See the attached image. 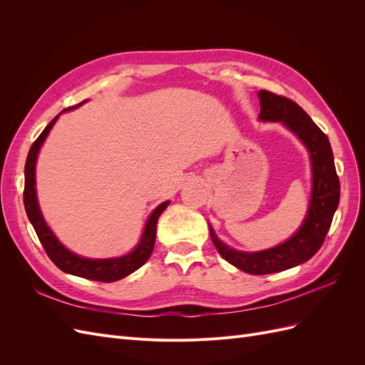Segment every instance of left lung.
I'll use <instances>...</instances> for the list:
<instances>
[{
	"mask_svg": "<svg viewBox=\"0 0 365 365\" xmlns=\"http://www.w3.org/2000/svg\"><path fill=\"white\" fill-rule=\"evenodd\" d=\"M260 121L280 123L300 140L309 152L312 168V190L309 207L302 225L282 244L262 251H239L220 240L213 227L210 236L213 244L228 263L248 274L262 275L289 269L311 259L323 245L339 202V180L335 170L334 153L329 138L303 108L289 98L260 90Z\"/></svg>",
	"mask_w": 365,
	"mask_h": 365,
	"instance_id": "1",
	"label": "left lung"
}]
</instances>
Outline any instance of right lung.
Instances as JSON below:
<instances>
[{
	"instance_id": "1",
	"label": "right lung",
	"mask_w": 365,
	"mask_h": 365,
	"mask_svg": "<svg viewBox=\"0 0 365 365\" xmlns=\"http://www.w3.org/2000/svg\"><path fill=\"white\" fill-rule=\"evenodd\" d=\"M86 101L82 103L76 105L73 108L63 109L62 113L71 111V109L79 108L83 105ZM61 113V114H62ZM54 117L47 128L42 130V134L38 137V140L33 143L27 161H26V169H24V176H26V185H24V207H26V213L29 216L30 224L35 228L36 235L41 240V244L48 254V257L51 262L56 264V267L71 275H77V277H83V279H90L96 282H117L120 279H125L126 275L132 274L137 271L140 267H143L150 257V254L153 251V245H155V235H157V222L160 215L164 212L165 207L169 205V201H164L160 204L153 212L149 215L145 228H143L141 237L138 240V244L134 247V250L129 251L125 256L120 257H111V259H88L82 257L79 254H74L70 251L67 247H65L62 242L56 237V235L53 233L50 227L47 225L46 219L42 216L41 207L38 202V195H36V160H38V153L43 145V141L48 137L51 128L56 123L59 115Z\"/></svg>"
}]
</instances>
